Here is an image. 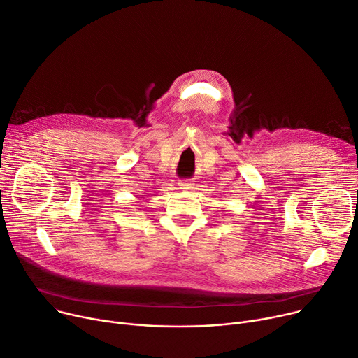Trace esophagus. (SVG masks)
I'll list each match as a JSON object with an SVG mask.
<instances>
[{
  "mask_svg": "<svg viewBox=\"0 0 358 358\" xmlns=\"http://www.w3.org/2000/svg\"><path fill=\"white\" fill-rule=\"evenodd\" d=\"M178 185H180V189H184V191L192 189V184L189 181H180Z\"/></svg>",
  "mask_w": 358,
  "mask_h": 358,
  "instance_id": "esophagus-1",
  "label": "esophagus"
}]
</instances>
